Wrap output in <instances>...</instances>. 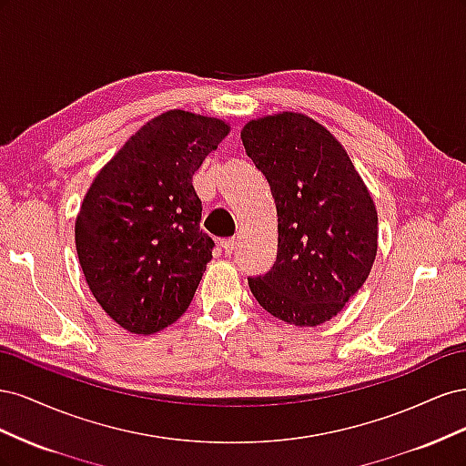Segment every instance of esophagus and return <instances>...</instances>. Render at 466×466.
I'll return each mask as SVG.
<instances>
[{
    "label": "esophagus",
    "instance_id": "esophagus-1",
    "mask_svg": "<svg viewBox=\"0 0 466 466\" xmlns=\"http://www.w3.org/2000/svg\"><path fill=\"white\" fill-rule=\"evenodd\" d=\"M221 248H223L225 255H233L235 248H237V241H235V238H225V241L221 243Z\"/></svg>",
    "mask_w": 466,
    "mask_h": 466
}]
</instances>
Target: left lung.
<instances>
[{
    "label": "left lung",
    "instance_id": "8db88e82",
    "mask_svg": "<svg viewBox=\"0 0 466 466\" xmlns=\"http://www.w3.org/2000/svg\"><path fill=\"white\" fill-rule=\"evenodd\" d=\"M248 157L270 185L278 257L248 278L260 307L295 327H317L342 311L377 255V211L340 142L299 112L248 122Z\"/></svg>",
    "mask_w": 466,
    "mask_h": 466
}]
</instances>
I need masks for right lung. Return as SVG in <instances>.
Instances as JSON below:
<instances>
[{
	"label": "right lung",
	"instance_id": "obj_1",
	"mask_svg": "<svg viewBox=\"0 0 466 466\" xmlns=\"http://www.w3.org/2000/svg\"><path fill=\"white\" fill-rule=\"evenodd\" d=\"M229 126L168 110L139 128L96 175L76 221V247L105 313L153 334L187 311L211 260L192 175Z\"/></svg>",
	"mask_w": 466,
	"mask_h": 466
}]
</instances>
